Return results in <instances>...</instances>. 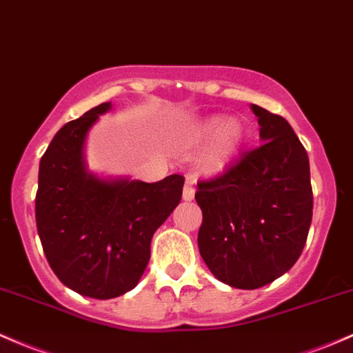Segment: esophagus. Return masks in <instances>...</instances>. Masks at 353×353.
<instances>
[{
    "instance_id": "esophagus-1",
    "label": "esophagus",
    "mask_w": 353,
    "mask_h": 353,
    "mask_svg": "<svg viewBox=\"0 0 353 353\" xmlns=\"http://www.w3.org/2000/svg\"><path fill=\"white\" fill-rule=\"evenodd\" d=\"M194 194H196L194 185H192L191 183H185L184 191H183V199L184 201H192V199H194Z\"/></svg>"
}]
</instances>
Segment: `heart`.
I'll return each mask as SVG.
<instances>
[{
	"label": "heart",
	"mask_w": 353,
	"mask_h": 353,
	"mask_svg": "<svg viewBox=\"0 0 353 353\" xmlns=\"http://www.w3.org/2000/svg\"><path fill=\"white\" fill-rule=\"evenodd\" d=\"M214 134H218L216 141L212 142V145L209 147V150L201 161V168L206 172L221 170L230 162V159L234 156L243 141V127L238 120H228L223 125L221 119H211L201 127L199 132H197V139L206 141Z\"/></svg>",
	"instance_id": "b5f03b06"
}]
</instances>
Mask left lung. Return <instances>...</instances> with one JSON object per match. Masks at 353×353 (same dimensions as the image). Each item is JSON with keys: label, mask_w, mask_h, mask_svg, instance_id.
<instances>
[{"label": "left lung", "mask_w": 353, "mask_h": 353, "mask_svg": "<svg viewBox=\"0 0 353 353\" xmlns=\"http://www.w3.org/2000/svg\"><path fill=\"white\" fill-rule=\"evenodd\" d=\"M261 144L197 183L199 253L223 283L254 290L286 273L312 224L308 154L281 115L251 105Z\"/></svg>", "instance_id": "1"}]
</instances>
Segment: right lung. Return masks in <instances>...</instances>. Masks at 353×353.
I'll return each instance as SVG.
<instances>
[{
    "mask_svg": "<svg viewBox=\"0 0 353 353\" xmlns=\"http://www.w3.org/2000/svg\"><path fill=\"white\" fill-rule=\"evenodd\" d=\"M100 103L65 123L40 161L34 218L53 273L83 296L115 298L132 290L150 258V239L183 197L184 177L159 183L102 179L88 172L83 144Z\"/></svg>",
    "mask_w": 353,
    "mask_h": 353,
    "instance_id": "add662e5",
    "label": "right lung"
}]
</instances>
